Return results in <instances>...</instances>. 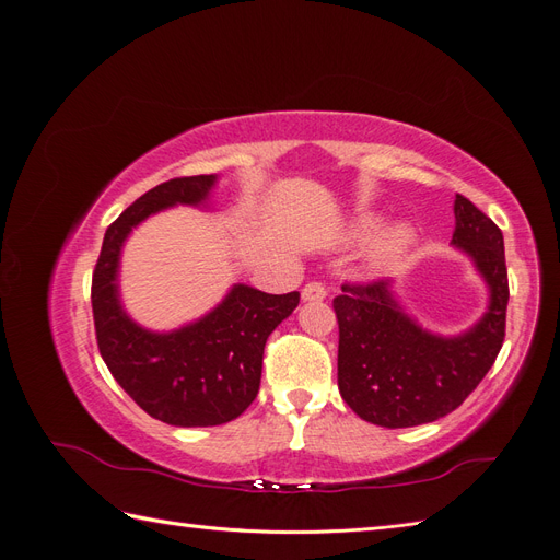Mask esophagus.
I'll return each instance as SVG.
<instances>
[{"label":"esophagus","mask_w":560,"mask_h":560,"mask_svg":"<svg viewBox=\"0 0 560 560\" xmlns=\"http://www.w3.org/2000/svg\"><path fill=\"white\" fill-rule=\"evenodd\" d=\"M301 296H303V301H322L327 296V287L322 282H308L301 290Z\"/></svg>","instance_id":"34e87169"}]
</instances>
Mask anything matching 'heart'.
<instances>
[{
    "label": "heart",
    "mask_w": 560,
    "mask_h": 560,
    "mask_svg": "<svg viewBox=\"0 0 560 560\" xmlns=\"http://www.w3.org/2000/svg\"><path fill=\"white\" fill-rule=\"evenodd\" d=\"M374 229H376L374 219H366L364 224H360V233H362V235L371 233ZM411 238H413L411 229H406V226H393V229H387V231L381 235V238L376 241V247H374L376 259H378V261H389V259L399 257V254H401L406 247H409Z\"/></svg>",
    "instance_id": "b5f03b06"
}]
</instances>
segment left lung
Instances as JSON below:
<instances>
[{"instance_id": "1", "label": "left lung", "mask_w": 560, "mask_h": 560, "mask_svg": "<svg viewBox=\"0 0 560 560\" xmlns=\"http://www.w3.org/2000/svg\"><path fill=\"white\" fill-rule=\"evenodd\" d=\"M453 245L463 247L490 287L481 322L457 338L422 331L393 299L387 280L343 282L338 319V389L362 420L413 428L455 411L493 366L504 341V241L493 219L455 194Z\"/></svg>"}]
</instances>
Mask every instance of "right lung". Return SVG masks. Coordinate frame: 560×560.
I'll list each match as a JSON object with an SVG mask.
<instances>
[{"label": "right lung", "mask_w": 560, "mask_h": 560, "mask_svg": "<svg viewBox=\"0 0 560 560\" xmlns=\"http://www.w3.org/2000/svg\"><path fill=\"white\" fill-rule=\"evenodd\" d=\"M214 179L175 177L135 200L109 224L91 282L95 338L112 376L151 418L179 428L224 425L247 409L259 393L266 338L299 306V292L235 284L222 306L171 334H151L121 311L116 268L130 229L175 202L198 206Z\"/></svg>", "instance_id": "obj_1"}]
</instances>
